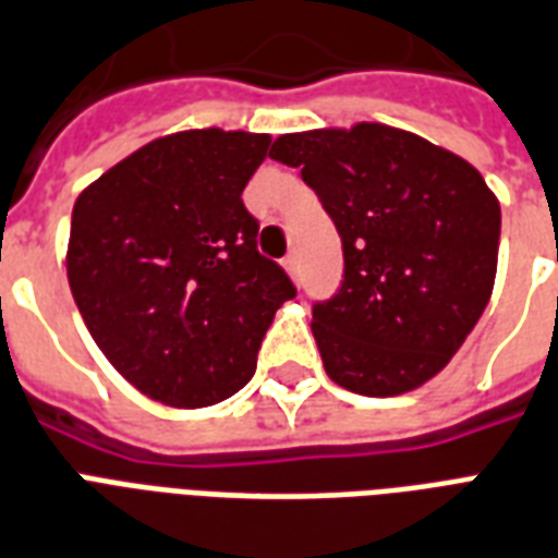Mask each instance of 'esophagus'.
I'll use <instances>...</instances> for the list:
<instances>
[{
	"mask_svg": "<svg viewBox=\"0 0 558 558\" xmlns=\"http://www.w3.org/2000/svg\"><path fill=\"white\" fill-rule=\"evenodd\" d=\"M282 267L288 270V276H291V279H296V276H300V262H296V256H284Z\"/></svg>",
	"mask_w": 558,
	"mask_h": 558,
	"instance_id": "esophagus-1",
	"label": "esophagus"
}]
</instances>
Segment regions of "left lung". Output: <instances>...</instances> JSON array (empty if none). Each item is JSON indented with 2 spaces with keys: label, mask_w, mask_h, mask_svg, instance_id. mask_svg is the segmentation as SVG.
I'll return each mask as SVG.
<instances>
[{
  "label": "left lung",
  "mask_w": 558,
  "mask_h": 558,
  "mask_svg": "<svg viewBox=\"0 0 558 558\" xmlns=\"http://www.w3.org/2000/svg\"><path fill=\"white\" fill-rule=\"evenodd\" d=\"M270 159L302 168L343 241L340 291L311 319L328 378L373 399L430 381L495 288L500 203L481 171L378 122L284 133Z\"/></svg>",
  "instance_id": "1"
}]
</instances>
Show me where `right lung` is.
<instances>
[{
	"mask_svg": "<svg viewBox=\"0 0 558 558\" xmlns=\"http://www.w3.org/2000/svg\"><path fill=\"white\" fill-rule=\"evenodd\" d=\"M267 148V133H171L77 194L66 250L77 311L107 361L168 408L235 396L276 308L296 296L256 250L258 220L241 201Z\"/></svg>",
	"mask_w": 558,
	"mask_h": 558,
	"instance_id": "obj_1",
	"label": "right lung"
}]
</instances>
